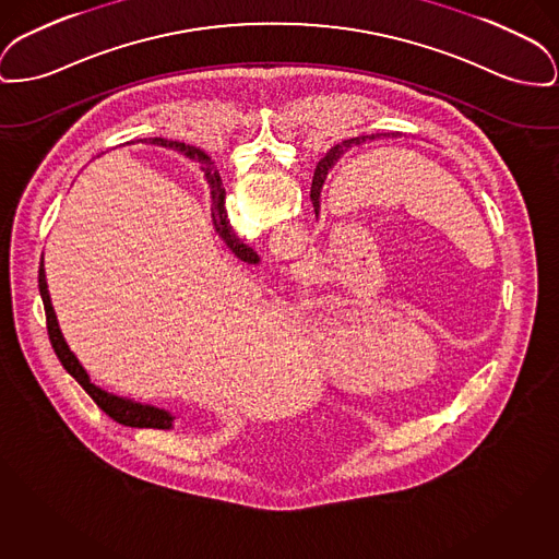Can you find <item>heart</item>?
I'll list each match as a JSON object with an SVG mask.
<instances>
[{"label":"heart","instance_id":"heart-1","mask_svg":"<svg viewBox=\"0 0 559 559\" xmlns=\"http://www.w3.org/2000/svg\"><path fill=\"white\" fill-rule=\"evenodd\" d=\"M371 314L362 308L337 310L325 317L310 335V359L337 380H353V362L365 371L373 365L384 337L386 328L380 321H369Z\"/></svg>","mask_w":559,"mask_h":559}]
</instances>
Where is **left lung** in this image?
Instances as JSON below:
<instances>
[{
  "instance_id": "left-lung-1",
  "label": "left lung",
  "mask_w": 559,
  "mask_h": 559,
  "mask_svg": "<svg viewBox=\"0 0 559 559\" xmlns=\"http://www.w3.org/2000/svg\"><path fill=\"white\" fill-rule=\"evenodd\" d=\"M376 136H380V134L346 139V141H342V143L333 145V147L329 150L328 154H325V158L317 165L314 179H312V190H310V198H312V204H314V213H317V215H319V209H321V190H323V183H325V179H328L329 168H333V165H335L344 154H348L353 147L361 145V143H365L367 139H376ZM384 136H386V134H384ZM393 136H396V134H393Z\"/></svg>"
}]
</instances>
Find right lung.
Masks as SVG:
<instances>
[{"label":"right lung","mask_w":559,"mask_h":559,"mask_svg":"<svg viewBox=\"0 0 559 559\" xmlns=\"http://www.w3.org/2000/svg\"><path fill=\"white\" fill-rule=\"evenodd\" d=\"M160 145L165 147H173L186 156H190L192 160L202 163V170H204V177L209 181V188H211V200H213V206H211V215H213V224H215V230L222 236V240L228 245L231 253L240 260V262L247 263H260V255L249 247L245 245L234 230H231L230 222H228V213H226V190H224V183H222V177L217 170H213L209 166V156L202 154L197 147H190L186 143H177V141H170L166 143L165 139H156ZM207 163L204 164L203 160ZM39 296L44 301V310H46V325H48V337H50V344L59 357L61 365L66 367L67 373H71L78 384L86 391V393L93 396V401L99 405L100 409L111 418L116 420L118 425H124V427L131 428H160V430H168L175 425V416L166 409L160 407H154V405H143V403H136L131 399H124V396H116V394L107 393L99 386H95L88 378V373L84 371V367L80 365V361L75 359V355L69 350L67 346L66 337L59 329V321H57V314H55V308H52V301H50V294H48V283H46V272H44V255H41V263H39Z\"/></svg>","instance_id":"1"}]
</instances>
